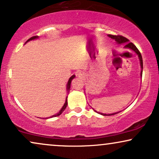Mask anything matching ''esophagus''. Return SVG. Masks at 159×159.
<instances>
[{
    "instance_id": "esophagus-1",
    "label": "esophagus",
    "mask_w": 159,
    "mask_h": 159,
    "mask_svg": "<svg viewBox=\"0 0 159 159\" xmlns=\"http://www.w3.org/2000/svg\"><path fill=\"white\" fill-rule=\"evenodd\" d=\"M78 75V76H79V77H82V75H83V74H82V71H80V73H78V75Z\"/></svg>"
}]
</instances>
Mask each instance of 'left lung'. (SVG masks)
I'll list each match as a JSON object with an SVG mask.
<instances>
[{
	"mask_svg": "<svg viewBox=\"0 0 159 159\" xmlns=\"http://www.w3.org/2000/svg\"><path fill=\"white\" fill-rule=\"evenodd\" d=\"M108 36L110 37V38L112 39H115L116 42L118 43V44H122V43H125V47H128V48H130L131 49H133L134 52L137 53L138 55V56H139V61H140V65H141V68H142V71H141V76H143V57H142V55L140 52L139 51V49L137 48V47L135 46L134 44H133V43L131 42H129V40L128 39L125 38V37L123 36H120V35H117V36H114V35H108ZM96 111V110H95ZM117 113H113V114H102V113H101V114L103 115H115L117 114Z\"/></svg>",
	"mask_w": 159,
	"mask_h": 159,
	"instance_id": "left-lung-1",
	"label": "left lung"
}]
</instances>
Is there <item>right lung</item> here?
<instances>
[{
    "label": "right lung",
    "instance_id": "obj_1",
    "mask_svg": "<svg viewBox=\"0 0 159 159\" xmlns=\"http://www.w3.org/2000/svg\"><path fill=\"white\" fill-rule=\"evenodd\" d=\"M36 38H38V36H33V37H31V38H30L29 39H28V40L27 41V42H28V41H30V40H33V39H36ZM75 75H73V76H71V77L69 78V82H68V84H67V90H68V91H69V89H70V87H71V80H73L74 78H75ZM67 104H68V102H67V97H66V102H65V104H64V105H63V107H62L61 110H60V112H59L58 113H57V114L52 115V116H51V117H57V116H58V115H60L61 114H62V112H63V111L65 110V109L66 108Z\"/></svg>",
    "mask_w": 159,
    "mask_h": 159
}]
</instances>
